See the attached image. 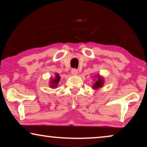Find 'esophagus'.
I'll use <instances>...</instances> for the list:
<instances>
[{
  "instance_id": "esophagus-1",
  "label": "esophagus",
  "mask_w": 147,
  "mask_h": 147,
  "mask_svg": "<svg viewBox=\"0 0 147 147\" xmlns=\"http://www.w3.org/2000/svg\"><path fill=\"white\" fill-rule=\"evenodd\" d=\"M71 73V74L73 76H76V75H78V70L76 69H72Z\"/></svg>"
}]
</instances>
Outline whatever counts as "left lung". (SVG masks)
<instances>
[{
    "label": "left lung",
    "mask_w": 147,
    "mask_h": 147,
    "mask_svg": "<svg viewBox=\"0 0 147 147\" xmlns=\"http://www.w3.org/2000/svg\"><path fill=\"white\" fill-rule=\"evenodd\" d=\"M94 78H97V79H96L97 80H96L95 83L92 85V88H93L94 90H98L100 88H102V86H104V79L102 76L99 75V74H96V75L94 76Z\"/></svg>",
    "instance_id": "8db88e82"
}]
</instances>
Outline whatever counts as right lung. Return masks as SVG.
I'll return each mask as SVG.
<instances>
[{
    "label": "right lung",
    "instance_id": "add662e5",
    "mask_svg": "<svg viewBox=\"0 0 147 147\" xmlns=\"http://www.w3.org/2000/svg\"><path fill=\"white\" fill-rule=\"evenodd\" d=\"M60 80V76L58 74H55V77L51 78L49 82V87L51 88H57L58 84Z\"/></svg>",
    "mask_w": 147,
    "mask_h": 147
}]
</instances>
